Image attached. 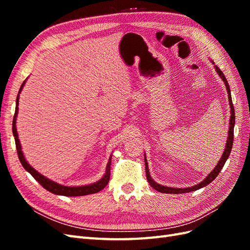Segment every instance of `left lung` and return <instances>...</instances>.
Listing matches in <instances>:
<instances>
[{"instance_id": "obj_1", "label": "left lung", "mask_w": 250, "mask_h": 250, "mask_svg": "<svg viewBox=\"0 0 250 250\" xmlns=\"http://www.w3.org/2000/svg\"><path fill=\"white\" fill-rule=\"evenodd\" d=\"M211 63L214 64L215 66V70L218 73L219 76L223 80L226 90H228V94H229V107H230V118H229V135H228V140H226V145L224 148L223 153L221 155L220 161L218 162V164L216 165V167L211 170V172L208 173V175L204 178L201 183H199L198 185H195L192 187H188V188H171V187H166V186H162L160 184L155 183V181L151 177L150 173H149V168H148V163H147V158H146V154L144 153V158H145V166H146V177L148 183L150 184V186L152 187L154 190L161 192V193H166V194H183V193H188V192H193L196 190H199V188L206 187L208 185H209L211 181H213L217 176L218 174L220 173L221 169L223 168V166L225 164V162L228 161V158L230 154V151L232 148V141H233V127H234V109H233V105H232V101H231V95H230V88L229 85V82L226 80L224 74L222 73V71L219 69L217 65H215V62L213 60H210Z\"/></svg>"}]
</instances>
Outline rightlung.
I'll use <instances>...</instances> for the list:
<instances>
[{
  "label": "right lung",
  "instance_id": "add662e5",
  "mask_svg": "<svg viewBox=\"0 0 250 250\" xmlns=\"http://www.w3.org/2000/svg\"><path fill=\"white\" fill-rule=\"evenodd\" d=\"M27 80V79H26ZM26 80L22 82L21 86L20 87L19 94L17 97V103H16V113H14L13 117V121H12V132H13V137L14 140H16V146H17V150H18V155L20 158V162L21 164L22 167L25 168V170L27 172H29L31 175L34 177V179L36 181H39L40 185H42L47 191L55 194V195H62V196H70V197H75V196H84V195H89V194H95L97 192H99L101 190L107 186L108 181H109V177H110V164H111V155L108 160L107 166H106V171H105L104 175L102 176L101 179H99L98 181L94 184L90 185H85V186H77V187H67V186H63L55 183L51 179H49L48 177L43 176L42 174H41L40 172H37L32 166H30V164L26 161L25 155L22 153L21 151V142L19 140V134L17 131V117L19 113V100H20V94L21 92L22 87H24Z\"/></svg>",
  "mask_w": 250,
  "mask_h": 250
}]
</instances>
